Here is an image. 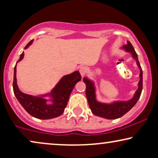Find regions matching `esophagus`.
Wrapping results in <instances>:
<instances>
[{
    "mask_svg": "<svg viewBox=\"0 0 158 158\" xmlns=\"http://www.w3.org/2000/svg\"><path fill=\"white\" fill-rule=\"evenodd\" d=\"M79 71H80V73H81V76L83 77V76H85L86 73H87L88 69H87V68H86V67L83 66V67H81V68H80Z\"/></svg>",
    "mask_w": 158,
    "mask_h": 158,
    "instance_id": "esophagus-1",
    "label": "esophagus"
}]
</instances>
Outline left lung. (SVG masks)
<instances>
[{
  "label": "left lung",
  "instance_id": "obj_1",
  "mask_svg": "<svg viewBox=\"0 0 158 158\" xmlns=\"http://www.w3.org/2000/svg\"><path fill=\"white\" fill-rule=\"evenodd\" d=\"M122 49L131 54L132 57L136 60L137 64L140 70L139 81L138 83V88L136 90L133 98L129 101H114L111 103H105L99 102L96 100V88L95 84L91 80L88 79L87 77H84L83 82L85 83L86 89L85 94L88 99V103L92 113L94 115L100 117L107 118V119H116L122 117L125 114L127 113L139 100L140 95L142 90V70L138 60L137 55L132 47L130 42L127 41V44L124 45Z\"/></svg>",
  "mask_w": 158,
  "mask_h": 158
}]
</instances>
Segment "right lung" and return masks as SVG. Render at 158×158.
<instances>
[{
    "instance_id": "obj_1",
    "label": "right lung",
    "mask_w": 158,
    "mask_h": 158,
    "mask_svg": "<svg viewBox=\"0 0 158 158\" xmlns=\"http://www.w3.org/2000/svg\"><path fill=\"white\" fill-rule=\"evenodd\" d=\"M34 40L30 41L26 45L24 49H27L32 44ZM24 56L23 52L21 54L18 62L22 60ZM81 80V75L79 71H75L73 73L66 75L60 80L55 87L49 94L34 96L31 95L23 94L19 90L16 82V64L14 67V83L13 88L17 100L21 103L23 109L34 117L40 119H50L62 115L64 112L69 97L74 88L75 84ZM46 96H49L53 102L52 105H47L48 100L44 98Z\"/></svg>"
}]
</instances>
